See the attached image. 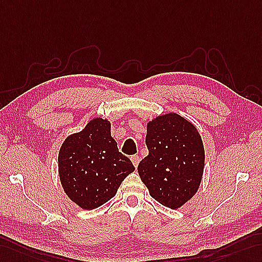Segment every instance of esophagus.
Wrapping results in <instances>:
<instances>
[{
    "label": "esophagus",
    "instance_id": "34e87169",
    "mask_svg": "<svg viewBox=\"0 0 262 262\" xmlns=\"http://www.w3.org/2000/svg\"><path fill=\"white\" fill-rule=\"evenodd\" d=\"M131 161H132L133 165H135L136 168H138V164H139V162H140V157L137 156V155L132 156V157H131Z\"/></svg>",
    "mask_w": 262,
    "mask_h": 262
}]
</instances>
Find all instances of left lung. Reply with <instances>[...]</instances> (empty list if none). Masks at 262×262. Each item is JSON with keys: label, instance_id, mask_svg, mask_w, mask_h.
Wrapping results in <instances>:
<instances>
[{"label": "left lung", "instance_id": "8db88e82", "mask_svg": "<svg viewBox=\"0 0 262 262\" xmlns=\"http://www.w3.org/2000/svg\"><path fill=\"white\" fill-rule=\"evenodd\" d=\"M149 155L138 172L150 195L164 207L178 209L200 187L205 148L196 127L174 112L159 116L146 125Z\"/></svg>", "mask_w": 262, "mask_h": 262}]
</instances>
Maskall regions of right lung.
Returning a JSON list of instances; mask_svg holds the SVG:
<instances>
[{"mask_svg": "<svg viewBox=\"0 0 262 262\" xmlns=\"http://www.w3.org/2000/svg\"><path fill=\"white\" fill-rule=\"evenodd\" d=\"M129 158L119 152L110 121L95 118L69 136L59 152V176L67 195L80 208L92 210L116 195L132 173Z\"/></svg>", "mask_w": 262, "mask_h": 262, "instance_id": "obj_1", "label": "right lung"}]
</instances>
